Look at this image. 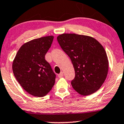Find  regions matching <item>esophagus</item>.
Wrapping results in <instances>:
<instances>
[{
    "label": "esophagus",
    "mask_w": 124,
    "mask_h": 124,
    "mask_svg": "<svg viewBox=\"0 0 124 124\" xmlns=\"http://www.w3.org/2000/svg\"><path fill=\"white\" fill-rule=\"evenodd\" d=\"M63 76V72H61V73L59 74H58V77L59 78H61V77H62Z\"/></svg>",
    "instance_id": "1"
}]
</instances>
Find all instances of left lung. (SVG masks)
<instances>
[{
  "instance_id": "left-lung-1",
  "label": "left lung",
  "mask_w": 124,
  "mask_h": 124,
  "mask_svg": "<svg viewBox=\"0 0 124 124\" xmlns=\"http://www.w3.org/2000/svg\"><path fill=\"white\" fill-rule=\"evenodd\" d=\"M58 43L70 58L75 70L71 83L83 95L98 91L106 80L108 69L107 54L95 38L75 33H63L57 37Z\"/></svg>"
}]
</instances>
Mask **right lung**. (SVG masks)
I'll return each mask as SVG.
<instances>
[{"instance_id":"obj_1","label":"right lung","mask_w":124,"mask_h":124,"mask_svg":"<svg viewBox=\"0 0 124 124\" xmlns=\"http://www.w3.org/2000/svg\"><path fill=\"white\" fill-rule=\"evenodd\" d=\"M53 38V36H48L26 42L13 61L15 77L26 92L35 97L46 95L54 85L56 74L45 59Z\"/></svg>"}]
</instances>
